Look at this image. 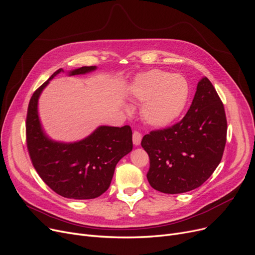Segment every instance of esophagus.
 <instances>
[{
    "label": "esophagus",
    "instance_id": "34e87169",
    "mask_svg": "<svg viewBox=\"0 0 255 255\" xmlns=\"http://www.w3.org/2000/svg\"><path fill=\"white\" fill-rule=\"evenodd\" d=\"M141 134L138 132V131H134L133 132V135H132V140H133V143H134L135 145H139L140 144V141H141Z\"/></svg>",
    "mask_w": 255,
    "mask_h": 255
}]
</instances>
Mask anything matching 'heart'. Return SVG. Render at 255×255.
Masks as SVG:
<instances>
[{
  "label": "heart",
  "instance_id": "1",
  "mask_svg": "<svg viewBox=\"0 0 255 255\" xmlns=\"http://www.w3.org/2000/svg\"><path fill=\"white\" fill-rule=\"evenodd\" d=\"M130 96L143 103L141 116L146 123L163 127L183 112L188 99V85L181 75L154 69L136 76L130 88Z\"/></svg>",
  "mask_w": 255,
  "mask_h": 255
}]
</instances>
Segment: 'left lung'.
I'll list each match as a JSON object with an SVG mask.
<instances>
[{
	"label": "left lung",
	"instance_id": "left-lung-1",
	"mask_svg": "<svg viewBox=\"0 0 255 255\" xmlns=\"http://www.w3.org/2000/svg\"><path fill=\"white\" fill-rule=\"evenodd\" d=\"M226 132L223 103L212 83L203 77L180 122L142 137L141 146L150 158V185L168 194L202 186L221 161Z\"/></svg>",
	"mask_w": 255,
	"mask_h": 255
}]
</instances>
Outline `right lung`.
Returning a JSON list of instances; mask_svg holds the SVG:
<instances>
[{"mask_svg":"<svg viewBox=\"0 0 255 255\" xmlns=\"http://www.w3.org/2000/svg\"><path fill=\"white\" fill-rule=\"evenodd\" d=\"M96 66H85L69 71V75L86 74ZM53 73L39 87L30 100L26 114V146L32 163L43 182L61 196L92 199L104 193L111 185L117 163L132 151L130 126H99L88 137L75 142L50 139L38 116V100Z\"/></svg>","mask_w":255,"mask_h":255,"instance_id":"obj_1","label":"right lung"}]
</instances>
